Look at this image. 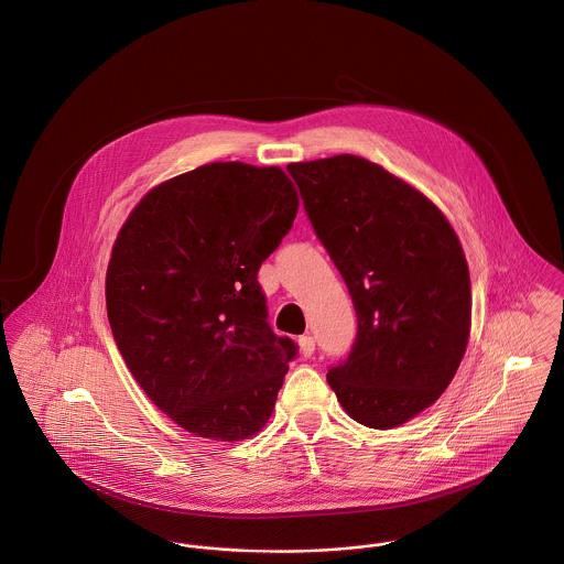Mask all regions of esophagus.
Masks as SVG:
<instances>
[{
	"instance_id": "34e87169",
	"label": "esophagus",
	"mask_w": 564,
	"mask_h": 564,
	"mask_svg": "<svg viewBox=\"0 0 564 564\" xmlns=\"http://www.w3.org/2000/svg\"><path fill=\"white\" fill-rule=\"evenodd\" d=\"M299 348H301V355H303L305 359L312 357L313 350H315V339H313L312 335L299 337Z\"/></svg>"
}]
</instances>
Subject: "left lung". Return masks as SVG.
Wrapping results in <instances>:
<instances>
[{"instance_id": "8db88e82", "label": "left lung", "mask_w": 564, "mask_h": 564, "mask_svg": "<svg viewBox=\"0 0 564 564\" xmlns=\"http://www.w3.org/2000/svg\"><path fill=\"white\" fill-rule=\"evenodd\" d=\"M357 312V339L326 380L359 424L417 417L456 375L471 330L460 240L437 205L359 155L288 164Z\"/></svg>"}]
</instances>
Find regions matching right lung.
<instances>
[{
	"label": "right lung",
	"instance_id": "obj_1",
	"mask_svg": "<svg viewBox=\"0 0 564 564\" xmlns=\"http://www.w3.org/2000/svg\"><path fill=\"white\" fill-rule=\"evenodd\" d=\"M296 212L283 169L212 162L149 189L115 240V341L149 400L192 435L245 441L274 411L296 346L268 326L257 270Z\"/></svg>",
	"mask_w": 564,
	"mask_h": 564
}]
</instances>
